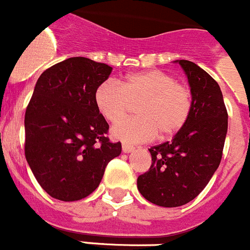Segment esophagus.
Segmentation results:
<instances>
[{"instance_id":"34e87169","label":"esophagus","mask_w":250,"mask_h":250,"mask_svg":"<svg viewBox=\"0 0 250 250\" xmlns=\"http://www.w3.org/2000/svg\"><path fill=\"white\" fill-rule=\"evenodd\" d=\"M122 151L125 153H129V152H133L134 151V147L133 146H129V145H123L122 146Z\"/></svg>"}]
</instances>
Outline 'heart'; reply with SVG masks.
Instances as JSON below:
<instances>
[{"label": "heart", "instance_id": "heart-1", "mask_svg": "<svg viewBox=\"0 0 250 250\" xmlns=\"http://www.w3.org/2000/svg\"><path fill=\"white\" fill-rule=\"evenodd\" d=\"M95 105L108 122H118L137 104L136 116L112 128L114 140L142 143L158 136L173 137L186 125L192 108L191 93L185 85L161 70H145L125 77L118 84L107 80L97 88Z\"/></svg>", "mask_w": 250, "mask_h": 250}]
</instances>
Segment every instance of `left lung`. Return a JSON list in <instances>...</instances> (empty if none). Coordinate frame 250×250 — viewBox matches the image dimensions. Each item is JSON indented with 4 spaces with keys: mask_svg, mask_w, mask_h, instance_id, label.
Wrapping results in <instances>:
<instances>
[{
    "mask_svg": "<svg viewBox=\"0 0 250 250\" xmlns=\"http://www.w3.org/2000/svg\"><path fill=\"white\" fill-rule=\"evenodd\" d=\"M176 62L190 85V117L172 141L148 149L152 165L137 179L141 195L164 208L185 205L205 188L220 165L228 132V112L219 84L195 62Z\"/></svg>",
    "mask_w": 250,
    "mask_h": 250,
    "instance_id": "8db88e82",
    "label": "left lung"
}]
</instances>
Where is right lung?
Wrapping results in <instances>:
<instances>
[{"mask_svg":"<svg viewBox=\"0 0 250 250\" xmlns=\"http://www.w3.org/2000/svg\"><path fill=\"white\" fill-rule=\"evenodd\" d=\"M109 65L69 58L41 74L25 113V156L35 179L54 199L77 201L98 188L121 142L95 105Z\"/></svg>","mask_w":250,"mask_h":250,"instance_id":"1","label":"right lung"}]
</instances>
